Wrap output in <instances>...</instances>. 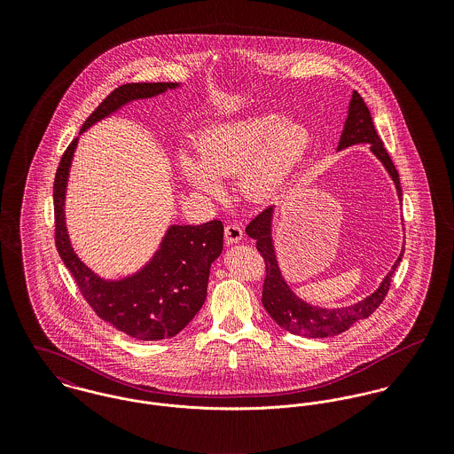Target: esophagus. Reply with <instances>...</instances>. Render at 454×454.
I'll return each instance as SVG.
<instances>
[{
	"instance_id": "esophagus-1",
	"label": "esophagus",
	"mask_w": 454,
	"mask_h": 454,
	"mask_svg": "<svg viewBox=\"0 0 454 454\" xmlns=\"http://www.w3.org/2000/svg\"><path fill=\"white\" fill-rule=\"evenodd\" d=\"M223 234H225V239L229 243H239L241 238H243V227L238 225V223H227Z\"/></svg>"
}]
</instances>
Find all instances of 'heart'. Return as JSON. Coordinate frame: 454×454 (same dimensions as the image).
<instances>
[{"instance_id": "obj_1", "label": "heart", "mask_w": 454, "mask_h": 454, "mask_svg": "<svg viewBox=\"0 0 454 454\" xmlns=\"http://www.w3.org/2000/svg\"><path fill=\"white\" fill-rule=\"evenodd\" d=\"M309 148L311 130L306 124L278 114H254L206 128L197 137V155L184 150L178 162L200 194H220L218 178L238 175L245 197L267 200L288 184Z\"/></svg>"}]
</instances>
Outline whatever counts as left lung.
I'll list each match as a JSON object with an SVG mask.
<instances>
[{
	"instance_id": "8db88e82",
	"label": "left lung",
	"mask_w": 454,
	"mask_h": 454,
	"mask_svg": "<svg viewBox=\"0 0 454 454\" xmlns=\"http://www.w3.org/2000/svg\"><path fill=\"white\" fill-rule=\"evenodd\" d=\"M356 143L371 145V150L388 169L389 176L395 182L398 197H402L398 171H396L378 130L374 128V122H372L367 105L364 103L362 96L355 90L351 96L344 130L340 134L339 150L356 145ZM270 218H272V207H265L248 223L247 234L257 241V250L265 262L262 304L276 324L292 333H297V335L330 337V335L348 330L355 322L371 317L381 306V302L388 295L391 278H393V272L396 270L400 260L403 257V250H402L398 260L395 262V265L391 267V270L387 274V278L383 279L381 286L372 295L364 299L362 302H358L355 306L340 308V309L313 308V306L302 302L301 299H297L279 274L274 248H272V239H270Z\"/></svg>"
}]
</instances>
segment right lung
Segmentation results:
<instances>
[{
  "instance_id": "1",
  "label": "right lung",
  "mask_w": 454,
  "mask_h": 454,
  "mask_svg": "<svg viewBox=\"0 0 454 454\" xmlns=\"http://www.w3.org/2000/svg\"><path fill=\"white\" fill-rule=\"evenodd\" d=\"M176 83H126L112 90L87 117L82 130L110 115L132 99H145ZM80 130V132H82ZM78 137L66 148L54 180V238L59 257L69 269L82 297L105 322L139 340L176 335L202 308L211 262L222 254L223 223L173 225L153 260L122 281H103L73 254L65 227V191L71 157Z\"/></svg>"
}]
</instances>
